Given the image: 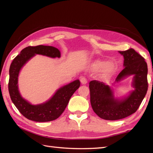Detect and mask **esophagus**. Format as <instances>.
I'll return each mask as SVG.
<instances>
[{
	"label": "esophagus",
	"mask_w": 153,
	"mask_h": 153,
	"mask_svg": "<svg viewBox=\"0 0 153 153\" xmlns=\"http://www.w3.org/2000/svg\"><path fill=\"white\" fill-rule=\"evenodd\" d=\"M80 82L82 83V84H83V85H85V84L87 83V79L85 77L82 76L80 77Z\"/></svg>",
	"instance_id": "esophagus-1"
}]
</instances>
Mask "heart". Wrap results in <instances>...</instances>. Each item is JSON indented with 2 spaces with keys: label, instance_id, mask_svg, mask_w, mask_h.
Returning a JSON list of instances; mask_svg holds the SVG:
<instances>
[{
  "label": "heart",
  "instance_id": "1",
  "mask_svg": "<svg viewBox=\"0 0 153 153\" xmlns=\"http://www.w3.org/2000/svg\"><path fill=\"white\" fill-rule=\"evenodd\" d=\"M102 66L103 67L101 69V73L105 76L112 75L116 70L115 65L112 62H107L104 64L102 62H98L94 66V68L95 70H99Z\"/></svg>",
  "mask_w": 153,
  "mask_h": 153
}]
</instances>
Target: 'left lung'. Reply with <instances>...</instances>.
<instances>
[{"instance_id": "obj_1", "label": "left lung", "mask_w": 153, "mask_h": 153, "mask_svg": "<svg viewBox=\"0 0 153 153\" xmlns=\"http://www.w3.org/2000/svg\"><path fill=\"white\" fill-rule=\"evenodd\" d=\"M123 56L124 68L117 76L118 82L126 77L134 75L133 87L135 90L124 99H115L111 88L103 82H89L90 100L93 111L100 118L116 120L135 113L140 106L148 89V68L145 58L133 48L119 51Z\"/></svg>"}]
</instances>
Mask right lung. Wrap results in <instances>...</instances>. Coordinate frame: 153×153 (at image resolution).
Masks as SVG:
<instances>
[{
    "instance_id": "add662e5",
    "label": "right lung",
    "mask_w": 153,
    "mask_h": 153,
    "mask_svg": "<svg viewBox=\"0 0 153 153\" xmlns=\"http://www.w3.org/2000/svg\"><path fill=\"white\" fill-rule=\"evenodd\" d=\"M35 54H42L51 58H60V52L51 46H29L23 49L11 63L9 70L8 91L12 102L22 114L32 121L45 122L57 119L64 111L69 100L80 86L79 80H75L60 87L53 97L46 102L33 105L22 98L18 87V75L21 68Z\"/></svg>"
}]
</instances>
